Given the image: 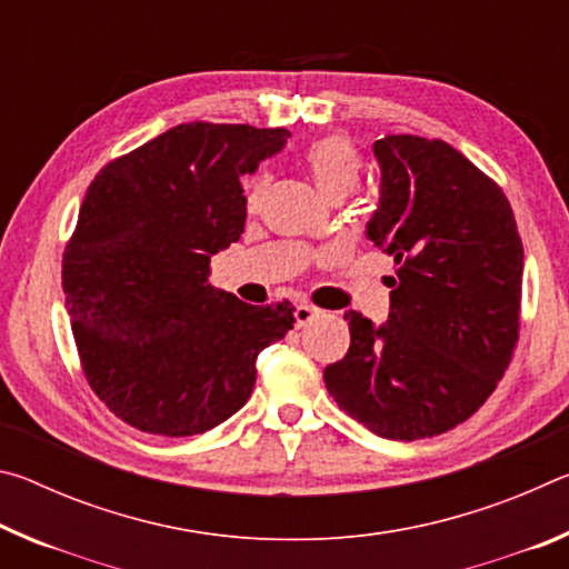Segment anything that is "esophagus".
<instances>
[{
    "instance_id": "obj_1",
    "label": "esophagus",
    "mask_w": 569,
    "mask_h": 569,
    "mask_svg": "<svg viewBox=\"0 0 569 569\" xmlns=\"http://www.w3.org/2000/svg\"><path fill=\"white\" fill-rule=\"evenodd\" d=\"M293 316H296V326L301 329V326H308L316 319V316H319V308H313L311 303H298Z\"/></svg>"
}]
</instances>
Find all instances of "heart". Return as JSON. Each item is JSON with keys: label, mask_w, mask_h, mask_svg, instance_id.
Listing matches in <instances>:
<instances>
[{"label": "heart", "mask_w": 569, "mask_h": 569, "mask_svg": "<svg viewBox=\"0 0 569 569\" xmlns=\"http://www.w3.org/2000/svg\"><path fill=\"white\" fill-rule=\"evenodd\" d=\"M303 168L313 186L319 188L326 198L349 196L359 186L361 178V160L351 148V142L343 138H323L303 152ZM263 190V176H256L246 182V206L256 208L258 198Z\"/></svg>", "instance_id": "obj_1"}]
</instances>
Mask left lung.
<instances>
[{
	"mask_svg": "<svg viewBox=\"0 0 569 569\" xmlns=\"http://www.w3.org/2000/svg\"><path fill=\"white\" fill-rule=\"evenodd\" d=\"M373 158L366 238L397 261L389 319L346 311L349 353L323 381L373 435L413 441L455 429L497 389L517 343L525 250L502 188L445 140L383 134Z\"/></svg>",
	"mask_w": 569,
	"mask_h": 569,
	"instance_id": "left-lung-1",
	"label": "left lung"
}]
</instances>
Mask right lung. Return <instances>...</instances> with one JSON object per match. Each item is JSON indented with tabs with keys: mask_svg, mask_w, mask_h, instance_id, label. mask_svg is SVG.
I'll use <instances>...</instances> for the list:
<instances>
[{
	"mask_svg": "<svg viewBox=\"0 0 569 569\" xmlns=\"http://www.w3.org/2000/svg\"><path fill=\"white\" fill-rule=\"evenodd\" d=\"M291 132L188 122L92 180L62 261L64 306L92 391L158 437H192L243 407L256 359L293 329L291 303L250 306L208 283L246 228L240 178Z\"/></svg>",
	"mask_w": 569,
	"mask_h": 569,
	"instance_id": "right-lung-1",
	"label": "right lung"
}]
</instances>
